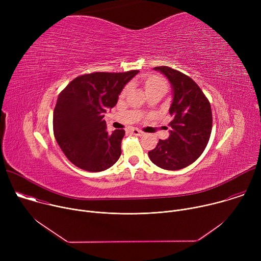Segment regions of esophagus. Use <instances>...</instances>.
I'll return each mask as SVG.
<instances>
[{
  "label": "esophagus",
  "mask_w": 261,
  "mask_h": 261,
  "mask_svg": "<svg viewBox=\"0 0 261 261\" xmlns=\"http://www.w3.org/2000/svg\"><path fill=\"white\" fill-rule=\"evenodd\" d=\"M130 132H131L132 134H134V135H137V136H141V135H143V132H142V131H140L139 129H136V128L131 129V130H130Z\"/></svg>",
  "instance_id": "34e87169"
}]
</instances>
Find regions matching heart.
Listing matches in <instances>:
<instances>
[{"label":"heart","instance_id":"b5f03b06","mask_svg":"<svg viewBox=\"0 0 261 261\" xmlns=\"http://www.w3.org/2000/svg\"><path fill=\"white\" fill-rule=\"evenodd\" d=\"M157 88H165L166 89V84L165 82L157 76H153L150 77L148 80H146L145 82V91H150L153 89H157ZM127 91V89H125L124 93Z\"/></svg>","mask_w":261,"mask_h":261}]
</instances>
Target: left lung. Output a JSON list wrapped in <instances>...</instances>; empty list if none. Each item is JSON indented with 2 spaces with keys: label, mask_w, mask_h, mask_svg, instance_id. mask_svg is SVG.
<instances>
[{
  "label": "left lung",
  "mask_w": 261,
  "mask_h": 261,
  "mask_svg": "<svg viewBox=\"0 0 261 261\" xmlns=\"http://www.w3.org/2000/svg\"><path fill=\"white\" fill-rule=\"evenodd\" d=\"M154 70L161 72L171 85L173 99L169 114L172 121L169 137L159 139L148 157L160 168L181 169L196 161L208 142L213 125L211 104L197 84L186 74L166 66Z\"/></svg>",
  "instance_id": "1"
}]
</instances>
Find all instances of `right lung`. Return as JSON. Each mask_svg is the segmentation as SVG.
<instances>
[{"mask_svg":"<svg viewBox=\"0 0 261 261\" xmlns=\"http://www.w3.org/2000/svg\"><path fill=\"white\" fill-rule=\"evenodd\" d=\"M138 70L94 72L74 79L59 95L54 110V134L74 165L92 172L113 166L122 154L124 130L106 132V109L118 102Z\"/></svg>","mask_w":261,"mask_h":261,"instance_id":"right-lung-1","label":"right lung"}]
</instances>
